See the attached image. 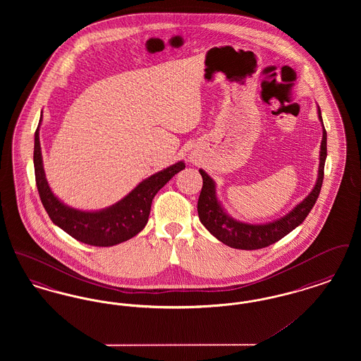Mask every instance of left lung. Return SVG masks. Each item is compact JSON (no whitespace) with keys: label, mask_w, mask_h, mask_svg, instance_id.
Masks as SVG:
<instances>
[{"label":"left lung","mask_w":361,"mask_h":361,"mask_svg":"<svg viewBox=\"0 0 361 361\" xmlns=\"http://www.w3.org/2000/svg\"><path fill=\"white\" fill-rule=\"evenodd\" d=\"M318 119L322 124V140L319 150V166L317 181L309 195L298 204L290 209L286 215L277 218L272 222L265 224H247L233 218L224 208L222 202L216 193V183L208 176L203 169L199 172L203 177V188L197 202V212L200 222L207 230L216 238L224 242V245L240 249V250H255L267 247L275 243L283 237H286L292 230L303 224L307 218L311 208L315 204L322 181H324V169L326 161V130L324 127V121L321 115V108L317 105Z\"/></svg>","instance_id":"obj_1"}]
</instances>
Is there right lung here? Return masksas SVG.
<instances>
[{
  "mask_svg": "<svg viewBox=\"0 0 361 361\" xmlns=\"http://www.w3.org/2000/svg\"><path fill=\"white\" fill-rule=\"evenodd\" d=\"M35 133L34 166L36 185L40 200L52 222L73 238L92 246H114L131 240L140 233L149 221L152 202L157 192L162 188L174 174L185 169L184 161L142 180L135 188L112 206L102 209H80L63 203L50 188L39 140V128Z\"/></svg>",
  "mask_w": 361,
  "mask_h": 361,
  "instance_id": "add662e5",
  "label": "right lung"
}]
</instances>
